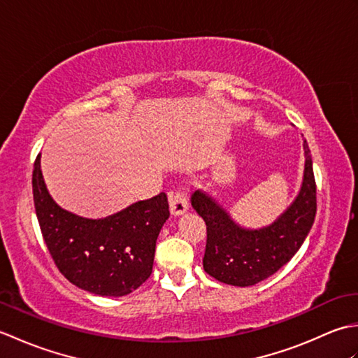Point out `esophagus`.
I'll list each match as a JSON object with an SVG mask.
<instances>
[{"label": "esophagus", "instance_id": "obj_1", "mask_svg": "<svg viewBox=\"0 0 358 358\" xmlns=\"http://www.w3.org/2000/svg\"><path fill=\"white\" fill-rule=\"evenodd\" d=\"M169 209L173 217L185 214L187 210V196L185 191H177L169 195Z\"/></svg>", "mask_w": 358, "mask_h": 358}]
</instances>
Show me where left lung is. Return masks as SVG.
<instances>
[{
    "label": "left lung",
    "instance_id": "obj_1",
    "mask_svg": "<svg viewBox=\"0 0 358 358\" xmlns=\"http://www.w3.org/2000/svg\"><path fill=\"white\" fill-rule=\"evenodd\" d=\"M305 171L299 195L269 226L246 229L235 223L214 196L203 191L192 195V208L208 229L203 268L210 277L232 286H252L273 275L295 255L314 224L317 189L313 158L306 140Z\"/></svg>",
    "mask_w": 358,
    "mask_h": 358
}]
</instances>
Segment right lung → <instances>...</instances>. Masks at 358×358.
<instances>
[{
    "instance_id": "right-lung-1",
    "label": "right lung",
    "mask_w": 358,
    "mask_h": 358,
    "mask_svg": "<svg viewBox=\"0 0 358 358\" xmlns=\"http://www.w3.org/2000/svg\"><path fill=\"white\" fill-rule=\"evenodd\" d=\"M41 154L32 173L34 203L43 238L57 268L85 291L123 296L152 273L155 243L169 204L164 192L106 218H85L59 208L45 187Z\"/></svg>"
}]
</instances>
